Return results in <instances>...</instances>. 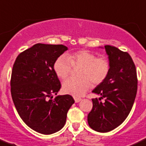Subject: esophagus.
Here are the masks:
<instances>
[{
    "instance_id": "1",
    "label": "esophagus",
    "mask_w": 146,
    "mask_h": 146,
    "mask_svg": "<svg viewBox=\"0 0 146 146\" xmlns=\"http://www.w3.org/2000/svg\"><path fill=\"white\" fill-rule=\"evenodd\" d=\"M74 99H75V102H76V103H78V102H79L81 101V98H74Z\"/></svg>"
}]
</instances>
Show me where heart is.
Segmentation results:
<instances>
[{
  "label": "heart",
  "instance_id": "b5f03b06",
  "mask_svg": "<svg viewBox=\"0 0 146 146\" xmlns=\"http://www.w3.org/2000/svg\"><path fill=\"white\" fill-rule=\"evenodd\" d=\"M73 67H81L80 78H69L62 84L65 93L75 97L83 96L91 87L102 83L110 71V63L104 58H97L94 53L88 50H78L59 57L54 63V70L61 79L70 76Z\"/></svg>",
  "mask_w": 146,
  "mask_h": 146
}]
</instances>
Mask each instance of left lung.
<instances>
[{
	"mask_svg": "<svg viewBox=\"0 0 146 146\" xmlns=\"http://www.w3.org/2000/svg\"><path fill=\"white\" fill-rule=\"evenodd\" d=\"M110 63L108 76L92 91L101 97L92 99L88 114L91 128L99 133L114 130L125 121L134 104L137 89L135 65L130 54L113 46H104ZM105 102H99L102 99Z\"/></svg>",
	"mask_w": 146,
	"mask_h": 146,
	"instance_id": "obj_1",
	"label": "left lung"
}]
</instances>
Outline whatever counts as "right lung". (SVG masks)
<instances>
[{"instance_id": "1", "label": "right lung", "mask_w": 146, "mask_h": 146, "mask_svg": "<svg viewBox=\"0 0 146 146\" xmlns=\"http://www.w3.org/2000/svg\"><path fill=\"white\" fill-rule=\"evenodd\" d=\"M68 47L62 44H35L20 53L11 78L13 104L26 125L44 135L63 127L67 113L74 103L70 95L57 96L61 88L54 63Z\"/></svg>"}]
</instances>
